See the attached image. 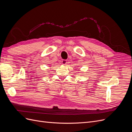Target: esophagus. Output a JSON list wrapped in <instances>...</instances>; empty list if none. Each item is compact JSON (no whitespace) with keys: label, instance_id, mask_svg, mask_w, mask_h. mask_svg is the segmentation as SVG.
<instances>
[{"label":"esophagus","instance_id":"34e87169","mask_svg":"<svg viewBox=\"0 0 132 132\" xmlns=\"http://www.w3.org/2000/svg\"><path fill=\"white\" fill-rule=\"evenodd\" d=\"M62 63L63 64V65H65V64H67V60L63 59V60H62Z\"/></svg>","mask_w":132,"mask_h":132}]
</instances>
